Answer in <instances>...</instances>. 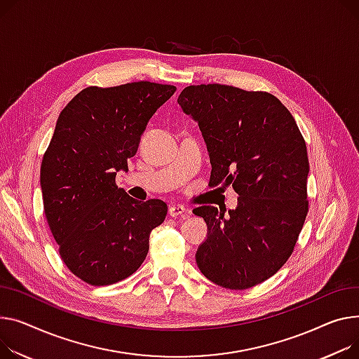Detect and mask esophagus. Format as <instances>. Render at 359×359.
<instances>
[{
  "label": "esophagus",
  "instance_id": "34e87169",
  "mask_svg": "<svg viewBox=\"0 0 359 359\" xmlns=\"http://www.w3.org/2000/svg\"><path fill=\"white\" fill-rule=\"evenodd\" d=\"M169 215L172 218H177V217L186 218V217H189V209L182 206V205H170Z\"/></svg>",
  "mask_w": 359,
  "mask_h": 359
}]
</instances>
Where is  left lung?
Wrapping results in <instances>:
<instances>
[{
    "mask_svg": "<svg viewBox=\"0 0 359 359\" xmlns=\"http://www.w3.org/2000/svg\"><path fill=\"white\" fill-rule=\"evenodd\" d=\"M177 104L206 142L209 184H232L240 195L228 215L215 206L194 210L208 225L196 251L198 267L221 287L250 289L284 266L303 228L309 210L306 142L290 111L269 92L192 85Z\"/></svg>",
    "mask_w": 359,
    "mask_h": 359,
    "instance_id": "1",
    "label": "left lung"
}]
</instances>
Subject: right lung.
Listing matches in <instances>:
<instances>
[{"instance_id": "1", "label": "right lung", "mask_w": 359, "mask_h": 359, "mask_svg": "<svg viewBox=\"0 0 359 359\" xmlns=\"http://www.w3.org/2000/svg\"><path fill=\"white\" fill-rule=\"evenodd\" d=\"M175 92L147 81L89 86L57 118L40 167L44 215L66 267L88 284L135 273L165 218L163 201L133 199L115 176L128 170L150 118Z\"/></svg>"}]
</instances>
